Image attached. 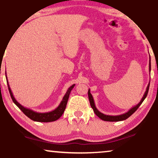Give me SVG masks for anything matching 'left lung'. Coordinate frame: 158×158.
I'll return each mask as SVG.
<instances>
[{"label":"left lung","instance_id":"obj_1","mask_svg":"<svg viewBox=\"0 0 158 158\" xmlns=\"http://www.w3.org/2000/svg\"><path fill=\"white\" fill-rule=\"evenodd\" d=\"M150 70H151V64H150V62H149V71H150ZM149 86H150V83L148 84V85L147 88H146V91H145V92L144 94V95H143V98H141L140 102L138 103L137 105L135 106H133V108H131V109L129 110L128 112L125 113V114H123L121 115H118V116H109V115L103 114H102V113H101L97 109H96V107L95 106V103H94V98H93V96H92V95H91V94L90 92V89H89V91H88V96H89V102H90L91 106L93 109L94 111L96 114V116H97L98 118H100L103 120V121H111V122L124 121V120H126V119L130 117L131 115L133 114V113L138 109V107L140 106L141 105V103H142L143 101L145 100V98H146V96L148 95V90H149Z\"/></svg>","mask_w":158,"mask_h":158}]
</instances>
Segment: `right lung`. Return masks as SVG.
<instances>
[{
  "mask_svg": "<svg viewBox=\"0 0 158 158\" xmlns=\"http://www.w3.org/2000/svg\"><path fill=\"white\" fill-rule=\"evenodd\" d=\"M6 80H7V83H8L9 92H10L12 100H13L14 103L17 106L19 109L22 110L23 114H25V115H26L28 118H30L32 120V121H37V122H44V123L55 121L56 120L60 118L62 116L63 113L64 112L66 106H67V103L68 102V99H69L70 92H71L72 89L74 88L75 86V84H73V85H72L69 89H67V92H66L65 95L64 96V97H63L62 102H61V103H60V105L58 106V107L56 108L55 110H52V111H49V112H46V113H38V112L34 111L33 110L28 109V108L24 107L23 106L21 105L20 103H18L17 101H16L15 97H14L13 93H12L10 86H9V84L8 82V79H6Z\"/></svg>",
  "mask_w": 158,
  "mask_h": 158,
  "instance_id": "add662e5",
  "label": "right lung"
}]
</instances>
